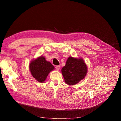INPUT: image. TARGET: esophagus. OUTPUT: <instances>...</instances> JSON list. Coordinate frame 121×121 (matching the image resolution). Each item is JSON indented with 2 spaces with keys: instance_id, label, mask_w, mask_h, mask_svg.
<instances>
[{
  "instance_id": "obj_1",
  "label": "esophagus",
  "mask_w": 121,
  "mask_h": 121,
  "mask_svg": "<svg viewBox=\"0 0 121 121\" xmlns=\"http://www.w3.org/2000/svg\"><path fill=\"white\" fill-rule=\"evenodd\" d=\"M56 68L57 71H58L60 69V65H56Z\"/></svg>"
}]
</instances>
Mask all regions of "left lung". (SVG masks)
I'll return each mask as SVG.
<instances>
[{
    "mask_svg": "<svg viewBox=\"0 0 121 121\" xmlns=\"http://www.w3.org/2000/svg\"><path fill=\"white\" fill-rule=\"evenodd\" d=\"M87 67L82 58L69 56L65 66L61 69L65 82L68 85H74L85 78Z\"/></svg>",
    "mask_w": 121,
    "mask_h": 121,
    "instance_id": "obj_1",
    "label": "left lung"
}]
</instances>
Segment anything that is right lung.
<instances>
[{"label":"right lung","instance_id":"add662e5","mask_svg":"<svg viewBox=\"0 0 121 121\" xmlns=\"http://www.w3.org/2000/svg\"><path fill=\"white\" fill-rule=\"evenodd\" d=\"M29 69L32 76L38 82L42 83L54 67L50 62L46 60L44 57L40 56L31 62Z\"/></svg>","mask_w":121,"mask_h":121}]
</instances>
